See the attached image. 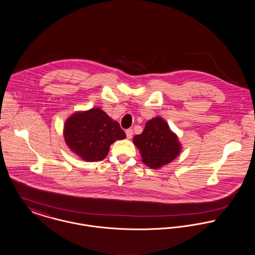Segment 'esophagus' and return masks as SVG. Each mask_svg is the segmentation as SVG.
Listing matches in <instances>:
<instances>
[{"label":"esophagus","instance_id":"esophagus-1","mask_svg":"<svg viewBox=\"0 0 255 255\" xmlns=\"http://www.w3.org/2000/svg\"><path fill=\"white\" fill-rule=\"evenodd\" d=\"M126 136H127V138H131L133 136V130L132 129H127L126 130Z\"/></svg>","mask_w":255,"mask_h":255}]
</instances>
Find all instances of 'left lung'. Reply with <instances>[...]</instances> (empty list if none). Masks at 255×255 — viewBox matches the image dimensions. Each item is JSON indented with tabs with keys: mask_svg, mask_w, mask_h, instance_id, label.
Here are the masks:
<instances>
[{
	"mask_svg": "<svg viewBox=\"0 0 255 255\" xmlns=\"http://www.w3.org/2000/svg\"><path fill=\"white\" fill-rule=\"evenodd\" d=\"M133 142L139 150L142 163L151 169L168 165L182 148L177 135L160 117L148 120L142 133L133 137Z\"/></svg>",
	"mask_w": 255,
	"mask_h": 255,
	"instance_id": "left-lung-1",
	"label": "left lung"
}]
</instances>
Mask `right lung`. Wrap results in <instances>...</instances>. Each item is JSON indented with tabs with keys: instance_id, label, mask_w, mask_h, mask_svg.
<instances>
[{
	"instance_id": "1",
	"label": "right lung",
	"mask_w": 255,
	"mask_h": 255,
	"mask_svg": "<svg viewBox=\"0 0 255 255\" xmlns=\"http://www.w3.org/2000/svg\"><path fill=\"white\" fill-rule=\"evenodd\" d=\"M63 135L68 147L87 162L103 160L112 143L126 137L118 121L99 108L73 114L65 122Z\"/></svg>"
}]
</instances>
